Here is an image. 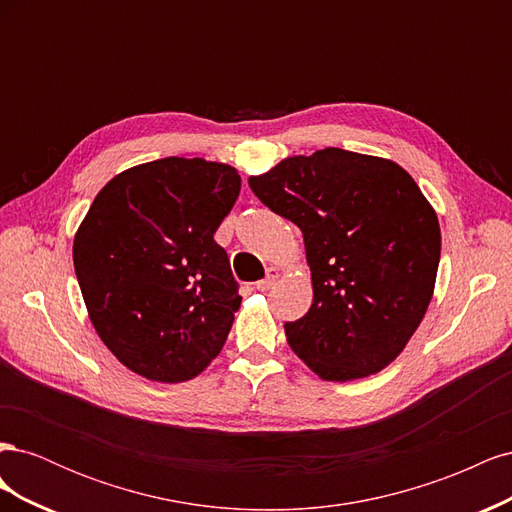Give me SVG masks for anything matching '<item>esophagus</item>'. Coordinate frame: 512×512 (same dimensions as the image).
Returning <instances> with one entry per match:
<instances>
[{
	"mask_svg": "<svg viewBox=\"0 0 512 512\" xmlns=\"http://www.w3.org/2000/svg\"><path fill=\"white\" fill-rule=\"evenodd\" d=\"M275 280H277V269H269L267 271V277H265V280H260V282H256L254 284V288L256 290H260V292H265V290H269L273 284H275Z\"/></svg>",
	"mask_w": 512,
	"mask_h": 512,
	"instance_id": "1",
	"label": "esophagus"
}]
</instances>
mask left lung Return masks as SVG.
Masks as SVG:
<instances>
[{
    "instance_id": "obj_1",
    "label": "left lung",
    "mask_w": 512,
    "mask_h": 512,
    "mask_svg": "<svg viewBox=\"0 0 512 512\" xmlns=\"http://www.w3.org/2000/svg\"><path fill=\"white\" fill-rule=\"evenodd\" d=\"M250 188L303 232L314 301L284 324L294 354L333 382L384 369L421 324L440 262L436 211L414 179L391 160L327 147Z\"/></svg>"
}]
</instances>
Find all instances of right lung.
Segmentation results:
<instances>
[{
	"instance_id": "1",
	"label": "right lung",
	"mask_w": 512,
	"mask_h": 512,
	"mask_svg": "<svg viewBox=\"0 0 512 512\" xmlns=\"http://www.w3.org/2000/svg\"><path fill=\"white\" fill-rule=\"evenodd\" d=\"M241 190L237 170L162 158L108 181L74 239L91 322L117 359L158 382L198 376L241 305L213 235Z\"/></svg>"
}]
</instances>
